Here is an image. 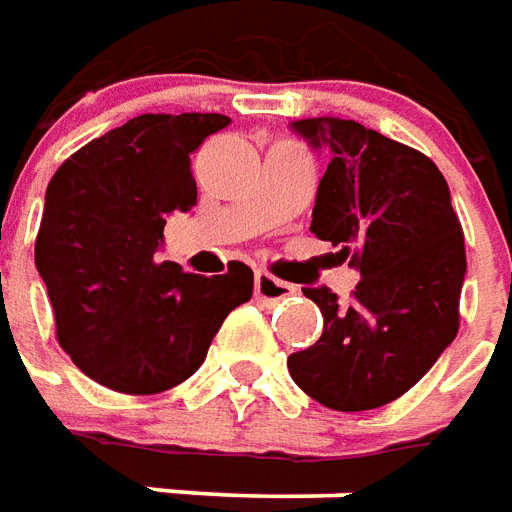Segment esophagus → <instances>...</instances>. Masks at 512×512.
<instances>
[{
  "mask_svg": "<svg viewBox=\"0 0 512 512\" xmlns=\"http://www.w3.org/2000/svg\"><path fill=\"white\" fill-rule=\"evenodd\" d=\"M296 288L288 285V282L277 280V277H271L268 271H257L255 274V296L260 302H266V305H277L282 299H288L293 296Z\"/></svg>",
  "mask_w": 512,
  "mask_h": 512,
  "instance_id": "1",
  "label": "esophagus"
}]
</instances>
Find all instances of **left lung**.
I'll use <instances>...</instances> for the list:
<instances>
[{"mask_svg":"<svg viewBox=\"0 0 512 512\" xmlns=\"http://www.w3.org/2000/svg\"><path fill=\"white\" fill-rule=\"evenodd\" d=\"M293 130L332 152L310 232L338 246L360 282L349 305L330 288H305L324 332L288 357V371L330 410H374L410 391L455 341L463 227L443 174L413 146L352 119H305Z\"/></svg>","mask_w":512,"mask_h":512,"instance_id":"obj_1","label":"left lung"}]
</instances>
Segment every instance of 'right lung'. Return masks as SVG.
<instances>
[{"mask_svg": "<svg viewBox=\"0 0 512 512\" xmlns=\"http://www.w3.org/2000/svg\"><path fill=\"white\" fill-rule=\"evenodd\" d=\"M221 113H144L60 163L46 188L35 266L71 363L110 391L149 396L205 363L216 332L252 299V268L185 274L157 260L166 216L196 205L191 155Z\"/></svg>", "mask_w": 512, "mask_h": 512, "instance_id": "obj_1", "label": "right lung"}]
</instances>
